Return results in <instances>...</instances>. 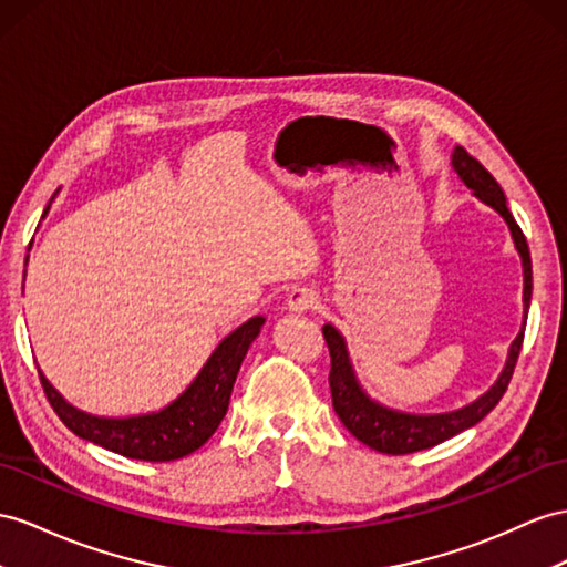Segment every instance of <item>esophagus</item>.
Returning <instances> with one entry per match:
<instances>
[{"label":"esophagus","instance_id":"1","mask_svg":"<svg viewBox=\"0 0 567 567\" xmlns=\"http://www.w3.org/2000/svg\"><path fill=\"white\" fill-rule=\"evenodd\" d=\"M287 307H289V311H295V313L311 311V309L318 307V295L309 287H297V289H292V292H289Z\"/></svg>","mask_w":567,"mask_h":567}]
</instances>
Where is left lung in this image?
<instances>
[{"label": "left lung", "mask_w": 567, "mask_h": 567, "mask_svg": "<svg viewBox=\"0 0 567 567\" xmlns=\"http://www.w3.org/2000/svg\"><path fill=\"white\" fill-rule=\"evenodd\" d=\"M450 163H453V169L457 172V177L464 182V186L472 188L478 200L496 210L505 220L507 229H511L515 249L522 258V272H525V292H522L525 316H522V328L511 344V352H507L505 367L496 379V383H493L482 398L464 404L460 410L443 412V414L398 412V410L383 408L381 402L369 398L367 390L357 381V373L352 369L350 352H347V342L342 338V332L336 326L326 323L323 338L330 350L328 381H330L332 408H336L340 422L354 435V439H359L364 445L379 450V453H385V455H410V453H416V450L433 447L482 422V419L496 408L498 400L507 390V383L513 379V371L522 350V340H525L527 311L532 301V258H529L527 239L522 235L519 225L515 223L513 213L507 210V200L501 184L491 177V172L478 163V159H474L467 151L457 145L453 151V157H450Z\"/></svg>", "instance_id": "1"}]
</instances>
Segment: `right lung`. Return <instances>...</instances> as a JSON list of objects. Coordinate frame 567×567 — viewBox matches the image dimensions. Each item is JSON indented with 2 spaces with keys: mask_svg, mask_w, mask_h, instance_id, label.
Segmentation results:
<instances>
[{
  "mask_svg": "<svg viewBox=\"0 0 567 567\" xmlns=\"http://www.w3.org/2000/svg\"><path fill=\"white\" fill-rule=\"evenodd\" d=\"M50 206L42 213L48 215ZM28 260V258H25ZM25 280V275H23ZM266 318L254 316L215 347L206 364L198 371L184 393L172 400L159 412L136 416H95L69 404L54 385L40 373L42 390L62 424L74 431L79 439L91 441L112 453L143 460V462H169L192 455L206 443L220 426L229 408V395L235 388L241 361L258 338Z\"/></svg>",
  "mask_w": 567,
  "mask_h": 567,
  "instance_id": "add662e5",
  "label": "right lung"
}]
</instances>
